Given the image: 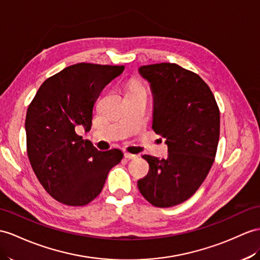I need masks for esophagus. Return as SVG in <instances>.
Returning a JSON list of instances; mask_svg holds the SVG:
<instances>
[{
	"label": "esophagus",
	"instance_id": "1",
	"mask_svg": "<svg viewBox=\"0 0 260 260\" xmlns=\"http://www.w3.org/2000/svg\"><path fill=\"white\" fill-rule=\"evenodd\" d=\"M124 157H126V159H129V160H136V159H138V155L137 154H131V153H128V152H125Z\"/></svg>",
	"mask_w": 260,
	"mask_h": 260
}]
</instances>
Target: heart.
<instances>
[{
    "label": "heart",
    "instance_id": "heart-1",
    "mask_svg": "<svg viewBox=\"0 0 260 260\" xmlns=\"http://www.w3.org/2000/svg\"><path fill=\"white\" fill-rule=\"evenodd\" d=\"M135 88H140V87H139V86H134V87L131 88V89H135Z\"/></svg>",
    "mask_w": 260,
    "mask_h": 260
}]
</instances>
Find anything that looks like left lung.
<instances>
[{
  "instance_id": "1",
  "label": "left lung",
  "mask_w": 260,
  "mask_h": 260,
  "mask_svg": "<svg viewBox=\"0 0 260 260\" xmlns=\"http://www.w3.org/2000/svg\"><path fill=\"white\" fill-rule=\"evenodd\" d=\"M153 96V124L166 138L168 159L142 157L149 172L138 181L143 198L156 207L183 203L210 172L219 139V110L199 75L171 62L139 68Z\"/></svg>"
}]
</instances>
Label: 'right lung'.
<instances>
[{
	"label": "right lung",
	"mask_w": 260,
	"mask_h": 260,
	"mask_svg": "<svg viewBox=\"0 0 260 260\" xmlns=\"http://www.w3.org/2000/svg\"><path fill=\"white\" fill-rule=\"evenodd\" d=\"M124 66L79 62L43 82L28 106L25 131L34 173L56 201L82 206L96 199L109 171L122 160L119 149L99 151L76 134L89 131L101 90Z\"/></svg>",
	"instance_id": "obj_1"
}]
</instances>
